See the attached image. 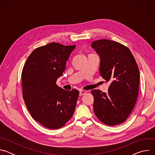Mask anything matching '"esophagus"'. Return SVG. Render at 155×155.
Here are the masks:
<instances>
[{
  "instance_id": "34e87169",
  "label": "esophagus",
  "mask_w": 155,
  "mask_h": 155,
  "mask_svg": "<svg viewBox=\"0 0 155 155\" xmlns=\"http://www.w3.org/2000/svg\"><path fill=\"white\" fill-rule=\"evenodd\" d=\"M86 93V91L82 90V91H80L79 92V95H80V96H83V95L85 94Z\"/></svg>"
}]
</instances>
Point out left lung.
<instances>
[{
  "label": "left lung",
  "instance_id": "obj_1",
  "mask_svg": "<svg viewBox=\"0 0 155 155\" xmlns=\"http://www.w3.org/2000/svg\"><path fill=\"white\" fill-rule=\"evenodd\" d=\"M100 57L99 74L111 83L108 93L91 90L93 108L97 118L105 124L115 126L126 120L136 103L140 73L129 49L122 44L107 39L92 43Z\"/></svg>",
  "mask_w": 155,
  "mask_h": 155
}]
</instances>
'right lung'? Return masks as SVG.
I'll use <instances>...</instances> for the list:
<instances>
[{
	"mask_svg": "<svg viewBox=\"0 0 155 155\" xmlns=\"http://www.w3.org/2000/svg\"><path fill=\"white\" fill-rule=\"evenodd\" d=\"M75 47L52 42L37 48L28 58L22 71L26 106L34 120L47 128L62 127L75 111L79 91L64 90L56 83Z\"/></svg>",
	"mask_w": 155,
	"mask_h": 155,
	"instance_id": "obj_1",
	"label": "right lung"
}]
</instances>
